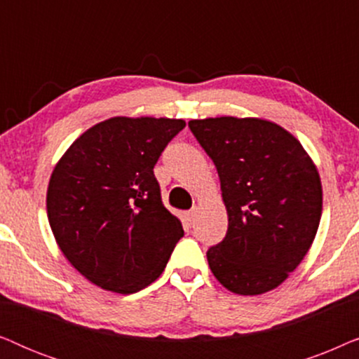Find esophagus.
Masks as SVG:
<instances>
[{"label": "esophagus", "instance_id": "1", "mask_svg": "<svg viewBox=\"0 0 359 359\" xmlns=\"http://www.w3.org/2000/svg\"><path fill=\"white\" fill-rule=\"evenodd\" d=\"M194 215H196V212H194L193 209L186 210V212H184V220H186V222H188V225H193V222H194Z\"/></svg>", "mask_w": 359, "mask_h": 359}]
</instances>
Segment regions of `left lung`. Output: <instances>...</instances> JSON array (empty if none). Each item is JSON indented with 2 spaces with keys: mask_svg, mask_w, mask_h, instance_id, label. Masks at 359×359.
Returning a JSON list of instances; mask_svg holds the SVG:
<instances>
[{
  "mask_svg": "<svg viewBox=\"0 0 359 359\" xmlns=\"http://www.w3.org/2000/svg\"><path fill=\"white\" fill-rule=\"evenodd\" d=\"M214 161L229 214L224 240L208 250L210 271L235 294L278 287L316 238L322 184L296 137L263 119L189 121Z\"/></svg>",
  "mask_w": 359,
  "mask_h": 359,
  "instance_id": "left-lung-1",
  "label": "left lung"
}]
</instances>
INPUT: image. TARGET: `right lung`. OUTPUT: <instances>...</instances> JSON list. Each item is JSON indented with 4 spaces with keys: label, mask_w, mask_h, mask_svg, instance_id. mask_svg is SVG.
<instances>
[{
    "label": "right lung",
    "mask_w": 359,
    "mask_h": 359,
    "mask_svg": "<svg viewBox=\"0 0 359 359\" xmlns=\"http://www.w3.org/2000/svg\"><path fill=\"white\" fill-rule=\"evenodd\" d=\"M181 119L112 117L88 129L58 161L47 215L62 253L88 281L134 294L163 273L183 237L154 168Z\"/></svg>",
    "instance_id": "obj_1"
}]
</instances>
